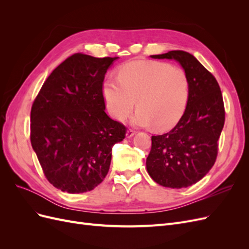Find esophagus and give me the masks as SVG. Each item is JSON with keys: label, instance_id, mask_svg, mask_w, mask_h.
I'll return each mask as SVG.
<instances>
[{"label": "esophagus", "instance_id": "esophagus-1", "mask_svg": "<svg viewBox=\"0 0 249 249\" xmlns=\"http://www.w3.org/2000/svg\"><path fill=\"white\" fill-rule=\"evenodd\" d=\"M135 134H136V131L132 130V129H129V130L126 131V137H127V138H131V137L134 136Z\"/></svg>", "mask_w": 249, "mask_h": 249}]
</instances>
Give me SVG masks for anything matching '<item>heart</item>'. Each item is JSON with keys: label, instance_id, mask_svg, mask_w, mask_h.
<instances>
[{"label": "heart", "instance_id": "obj_1", "mask_svg": "<svg viewBox=\"0 0 249 249\" xmlns=\"http://www.w3.org/2000/svg\"><path fill=\"white\" fill-rule=\"evenodd\" d=\"M102 91L109 113L118 122L131 114L137 101L135 124H155L157 129L167 130L183 116L190 84L179 67L135 60L119 67L117 78L105 79Z\"/></svg>", "mask_w": 249, "mask_h": 249}]
</instances>
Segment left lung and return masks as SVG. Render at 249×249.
Segmentation results:
<instances>
[{
	"instance_id": "8db88e82",
	"label": "left lung",
	"mask_w": 249,
	"mask_h": 249,
	"mask_svg": "<svg viewBox=\"0 0 249 249\" xmlns=\"http://www.w3.org/2000/svg\"><path fill=\"white\" fill-rule=\"evenodd\" d=\"M150 57L179 62L189 79L190 94L177 125L152 136L147 172L163 187L186 188L200 180L216 161L225 119L222 93L213 74L189 53L170 51Z\"/></svg>"
}]
</instances>
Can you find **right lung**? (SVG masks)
I'll use <instances>...</instances> for the list:
<instances>
[{
    "instance_id": "obj_1",
    "label": "right lung",
    "mask_w": 249,
    "mask_h": 249,
    "mask_svg": "<svg viewBox=\"0 0 249 249\" xmlns=\"http://www.w3.org/2000/svg\"><path fill=\"white\" fill-rule=\"evenodd\" d=\"M118 57L77 53L43 83L31 108L30 139L49 182L63 192L94 189L110 168L112 147L126 127L105 112L102 86Z\"/></svg>"
}]
</instances>
